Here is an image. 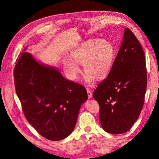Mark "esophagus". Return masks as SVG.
Here are the masks:
<instances>
[{"instance_id": "esophagus-1", "label": "esophagus", "mask_w": 159, "mask_h": 159, "mask_svg": "<svg viewBox=\"0 0 159 159\" xmlns=\"http://www.w3.org/2000/svg\"><path fill=\"white\" fill-rule=\"evenodd\" d=\"M87 90V92H88V98H91V97H92V92H91V91L89 88H88L86 89Z\"/></svg>"}]
</instances>
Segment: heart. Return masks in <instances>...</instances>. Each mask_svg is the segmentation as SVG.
<instances>
[{"mask_svg":"<svg viewBox=\"0 0 159 159\" xmlns=\"http://www.w3.org/2000/svg\"><path fill=\"white\" fill-rule=\"evenodd\" d=\"M71 61H64L69 76L75 79L80 71L78 64H82L86 72L85 79L88 83L92 82L95 77L103 79L109 73L114 58V48L106 40L91 39L84 42L71 53Z\"/></svg>","mask_w":159,"mask_h":159,"instance_id":"1","label":"heart"}]
</instances>
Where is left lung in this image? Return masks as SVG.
Returning a JSON list of instances; mask_svg holds the SVG:
<instances>
[{"label":"left lung","instance_id":"obj_1","mask_svg":"<svg viewBox=\"0 0 159 159\" xmlns=\"http://www.w3.org/2000/svg\"><path fill=\"white\" fill-rule=\"evenodd\" d=\"M146 87L144 50L127 28L108 76L93 93L100 106V122L106 132L122 134L130 129L143 107Z\"/></svg>","mask_w":159,"mask_h":159}]
</instances>
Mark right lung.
I'll list each match as a JSON object with an SVG mask.
<instances>
[{
  "instance_id": "obj_1",
  "label": "right lung",
  "mask_w": 159,
  "mask_h": 159,
  "mask_svg": "<svg viewBox=\"0 0 159 159\" xmlns=\"http://www.w3.org/2000/svg\"><path fill=\"white\" fill-rule=\"evenodd\" d=\"M16 62L15 90L28 122L48 140L69 136L88 99L86 88L64 78L55 68L39 64L29 53H21Z\"/></svg>"
}]
</instances>
